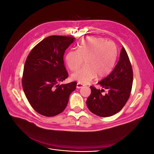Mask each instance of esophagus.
Wrapping results in <instances>:
<instances>
[{
  "label": "esophagus",
  "instance_id": "esophagus-1",
  "mask_svg": "<svg viewBox=\"0 0 154 154\" xmlns=\"http://www.w3.org/2000/svg\"><path fill=\"white\" fill-rule=\"evenodd\" d=\"M83 86V84H82V83H77V85H76V87L78 88H82Z\"/></svg>",
  "mask_w": 154,
  "mask_h": 154
}]
</instances>
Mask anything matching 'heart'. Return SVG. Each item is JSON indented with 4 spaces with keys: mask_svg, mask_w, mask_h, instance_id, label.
<instances>
[{
    "mask_svg": "<svg viewBox=\"0 0 154 154\" xmlns=\"http://www.w3.org/2000/svg\"><path fill=\"white\" fill-rule=\"evenodd\" d=\"M118 48L111 41L103 38L88 37L78 45V50L70 49L65 60L67 67L74 71L85 59V66L72 74V78L85 84L97 77H104L111 72L118 58Z\"/></svg>",
    "mask_w": 154,
    "mask_h": 154,
    "instance_id": "heart-1",
    "label": "heart"
}]
</instances>
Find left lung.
I'll return each instance as SVG.
<instances>
[{
	"instance_id": "left-lung-1",
	"label": "left lung",
	"mask_w": 154,
	"mask_h": 154,
	"mask_svg": "<svg viewBox=\"0 0 154 154\" xmlns=\"http://www.w3.org/2000/svg\"><path fill=\"white\" fill-rule=\"evenodd\" d=\"M133 71L127 51L123 47L119 61L108 76L98 82L108 93L102 94L104 89L91 86V94L87 100L89 110L100 117H109L118 113L125 105L131 92Z\"/></svg>"
}]
</instances>
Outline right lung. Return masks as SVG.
I'll list each match as a JSON object with an SVG mask.
<instances>
[{"label":"right lung","instance_id":"1","mask_svg":"<svg viewBox=\"0 0 154 154\" xmlns=\"http://www.w3.org/2000/svg\"><path fill=\"white\" fill-rule=\"evenodd\" d=\"M75 38L50 36L32 48L25 62L22 87L29 103L35 111L47 117L65 110L69 96L77 83L58 84L68 77L63 55Z\"/></svg>","mask_w":154,"mask_h":154}]
</instances>
